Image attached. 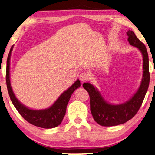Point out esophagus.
<instances>
[{
    "mask_svg": "<svg viewBox=\"0 0 155 155\" xmlns=\"http://www.w3.org/2000/svg\"><path fill=\"white\" fill-rule=\"evenodd\" d=\"M79 78H80V80L81 81V82H84V81H86L88 80V75H87L85 72L81 73V74H80Z\"/></svg>",
    "mask_w": 155,
    "mask_h": 155,
    "instance_id": "esophagus-1",
    "label": "esophagus"
}]
</instances>
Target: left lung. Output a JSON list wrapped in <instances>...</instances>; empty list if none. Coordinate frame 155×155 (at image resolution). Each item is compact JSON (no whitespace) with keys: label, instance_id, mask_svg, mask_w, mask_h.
<instances>
[{"label":"left lung","instance_id":"8db88e82","mask_svg":"<svg viewBox=\"0 0 155 155\" xmlns=\"http://www.w3.org/2000/svg\"><path fill=\"white\" fill-rule=\"evenodd\" d=\"M131 45L138 48L143 57V75L138 90L129 101L119 104H112L104 100L96 87L90 83H84V88L90 96V111L94 121L102 126L123 124L135 116L144 101L150 82L148 54L145 45L132 31L127 32Z\"/></svg>","mask_w":155,"mask_h":155}]
</instances>
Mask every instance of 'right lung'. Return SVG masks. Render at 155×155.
<instances>
[{"instance_id":"obj_1","label":"right lung","mask_w":155,"mask_h":155,"mask_svg":"<svg viewBox=\"0 0 155 155\" xmlns=\"http://www.w3.org/2000/svg\"><path fill=\"white\" fill-rule=\"evenodd\" d=\"M13 45L11 46L7 61V71H6V82L8 94L15 107L23 118L29 123L45 129L56 127L62 122L65 115L67 106L75 90L81 86L80 81L78 80L73 85L61 94L54 103L48 109L42 110H33L29 109L22 103L14 94L10 81V59L11 52L13 51Z\"/></svg>"}]
</instances>
